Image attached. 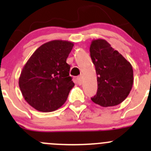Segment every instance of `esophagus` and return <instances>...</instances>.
Here are the masks:
<instances>
[{
    "label": "esophagus",
    "instance_id": "34e87169",
    "mask_svg": "<svg viewBox=\"0 0 151 151\" xmlns=\"http://www.w3.org/2000/svg\"><path fill=\"white\" fill-rule=\"evenodd\" d=\"M77 82H78L79 84L81 85L82 82H83V77H82V76H78V77H77Z\"/></svg>",
    "mask_w": 151,
    "mask_h": 151
}]
</instances>
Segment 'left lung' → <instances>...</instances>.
<instances>
[{"label": "left lung", "instance_id": "left-lung-1", "mask_svg": "<svg viewBox=\"0 0 151 151\" xmlns=\"http://www.w3.org/2000/svg\"><path fill=\"white\" fill-rule=\"evenodd\" d=\"M90 55L96 69L98 86L96 94L91 100L102 107L119 105L132 88V65L103 39L92 40Z\"/></svg>", "mask_w": 151, "mask_h": 151}]
</instances>
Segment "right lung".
Instances as JSON below:
<instances>
[{
	"label": "right lung",
	"instance_id": "1",
	"mask_svg": "<svg viewBox=\"0 0 151 151\" xmlns=\"http://www.w3.org/2000/svg\"><path fill=\"white\" fill-rule=\"evenodd\" d=\"M72 42L55 40L40 46L28 60L20 77L19 87L25 100L42 112L56 111L65 102L74 86L66 59Z\"/></svg>",
	"mask_w": 151,
	"mask_h": 151
}]
</instances>
